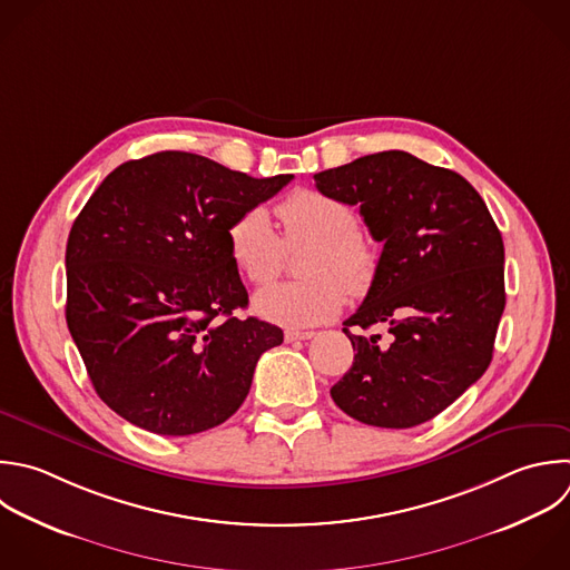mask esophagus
Returning <instances> with one entry per match:
<instances>
[{
  "mask_svg": "<svg viewBox=\"0 0 570 570\" xmlns=\"http://www.w3.org/2000/svg\"><path fill=\"white\" fill-rule=\"evenodd\" d=\"M314 336V332H301V330H287L285 332V341L294 343V341H309Z\"/></svg>",
  "mask_w": 570,
  "mask_h": 570,
  "instance_id": "esophagus-1",
  "label": "esophagus"
}]
</instances>
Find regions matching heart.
Listing matches in <instances>:
<instances>
[{
  "label": "heart",
  "mask_w": 570,
  "mask_h": 570,
  "mask_svg": "<svg viewBox=\"0 0 570 570\" xmlns=\"http://www.w3.org/2000/svg\"><path fill=\"white\" fill-rule=\"evenodd\" d=\"M281 234L263 207L245 209L227 229L236 269L254 285L269 283L283 267L285 252L307 245L298 269L305 274L261 289L254 309L285 327H312L332 321L347 294L363 296L379 274L374 245L358 234L356 212L318 189H296L278 203Z\"/></svg>",
  "instance_id": "1"
}]
</instances>
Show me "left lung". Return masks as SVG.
Masks as SVG:
<instances>
[{
    "mask_svg": "<svg viewBox=\"0 0 570 570\" xmlns=\"http://www.w3.org/2000/svg\"><path fill=\"white\" fill-rule=\"evenodd\" d=\"M316 189L358 205L383 243L379 274L343 323L356 350L330 390L352 419L414 428L456 401L492 361L505 305L503 240L474 187L405 151H381L314 176ZM387 326L352 335L350 326Z\"/></svg>",
    "mask_w": 570,
    "mask_h": 570,
    "instance_id": "1",
    "label": "left lung"
}]
</instances>
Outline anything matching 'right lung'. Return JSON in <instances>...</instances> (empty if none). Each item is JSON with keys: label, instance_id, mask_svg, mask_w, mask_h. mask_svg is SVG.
Wrapping results in <instances>:
<instances>
[{"label": "right lung", "instance_id": "1", "mask_svg": "<svg viewBox=\"0 0 570 570\" xmlns=\"http://www.w3.org/2000/svg\"><path fill=\"white\" fill-rule=\"evenodd\" d=\"M292 178L160 151L120 165L89 198L67 243V323L98 396L122 419L187 436L243 405L283 330L232 314L249 298L227 229Z\"/></svg>", "mask_w": 570, "mask_h": 570}]
</instances>
